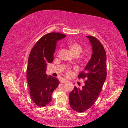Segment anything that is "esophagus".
I'll return each mask as SVG.
<instances>
[{"label":"esophagus","mask_w":128,"mask_h":128,"mask_svg":"<svg viewBox=\"0 0 128 128\" xmlns=\"http://www.w3.org/2000/svg\"><path fill=\"white\" fill-rule=\"evenodd\" d=\"M68 81V80L66 78H62L61 80H60V82H61L62 83H66V82H67Z\"/></svg>","instance_id":"34e87169"}]
</instances>
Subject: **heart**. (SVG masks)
Returning a JSON list of instances; mask_svg holds the SVG:
<instances>
[{
	"instance_id": "1",
	"label": "heart",
	"mask_w": 128,
	"mask_h": 128,
	"mask_svg": "<svg viewBox=\"0 0 128 128\" xmlns=\"http://www.w3.org/2000/svg\"><path fill=\"white\" fill-rule=\"evenodd\" d=\"M69 47L73 55H80L82 51V47L81 44L77 43H72L69 44ZM70 73V69H68L66 70V74Z\"/></svg>"
}]
</instances>
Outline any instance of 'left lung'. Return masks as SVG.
Listing matches in <instances>:
<instances>
[{"label":"left lung","mask_w":128,"mask_h":128,"mask_svg":"<svg viewBox=\"0 0 128 128\" xmlns=\"http://www.w3.org/2000/svg\"><path fill=\"white\" fill-rule=\"evenodd\" d=\"M92 46V54L78 78L86 79L80 89L74 86L69 94V103L74 111L82 112L89 109L98 98L107 76V56L103 45L92 36H86Z\"/></svg>","instance_id":"obj_1"}]
</instances>
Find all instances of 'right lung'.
I'll return each mask as SVG.
<instances>
[{
    "label": "right lung",
    "instance_id": "1",
    "mask_svg": "<svg viewBox=\"0 0 128 128\" xmlns=\"http://www.w3.org/2000/svg\"><path fill=\"white\" fill-rule=\"evenodd\" d=\"M66 35L60 33L47 34L37 41L28 59L27 81L30 97L39 107H44L51 101V95L58 85V78L46 74L48 63L54 60L56 43Z\"/></svg>",
    "mask_w": 128,
    "mask_h": 128
}]
</instances>
